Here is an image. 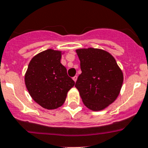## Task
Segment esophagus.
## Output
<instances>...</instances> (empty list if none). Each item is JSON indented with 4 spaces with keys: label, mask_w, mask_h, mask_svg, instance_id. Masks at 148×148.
Returning a JSON list of instances; mask_svg holds the SVG:
<instances>
[{
    "label": "esophagus",
    "mask_w": 148,
    "mask_h": 148,
    "mask_svg": "<svg viewBox=\"0 0 148 148\" xmlns=\"http://www.w3.org/2000/svg\"><path fill=\"white\" fill-rule=\"evenodd\" d=\"M73 79L74 80L75 82H76V80H77V76H76V75H75V76H74V77L73 78Z\"/></svg>",
    "instance_id": "34e87169"
}]
</instances>
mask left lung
Returning <instances> with one entry per match:
<instances>
[{
	"label": "left lung",
	"mask_w": 148,
	"mask_h": 148,
	"mask_svg": "<svg viewBox=\"0 0 148 148\" xmlns=\"http://www.w3.org/2000/svg\"><path fill=\"white\" fill-rule=\"evenodd\" d=\"M82 73L75 82L84 105L101 111L113 103L123 83V73L116 60L106 50L95 48L76 49Z\"/></svg>",
	"instance_id": "1"
}]
</instances>
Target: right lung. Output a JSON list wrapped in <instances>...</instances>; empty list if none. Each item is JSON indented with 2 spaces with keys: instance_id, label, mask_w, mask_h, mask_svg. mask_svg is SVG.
<instances>
[{
  "instance_id": "1",
  "label": "right lung",
  "mask_w": 148,
  "mask_h": 148,
  "mask_svg": "<svg viewBox=\"0 0 148 148\" xmlns=\"http://www.w3.org/2000/svg\"><path fill=\"white\" fill-rule=\"evenodd\" d=\"M61 57V51L47 49L32 58L26 72L25 85L30 96L47 109L62 106L75 85L60 62Z\"/></svg>"
}]
</instances>
